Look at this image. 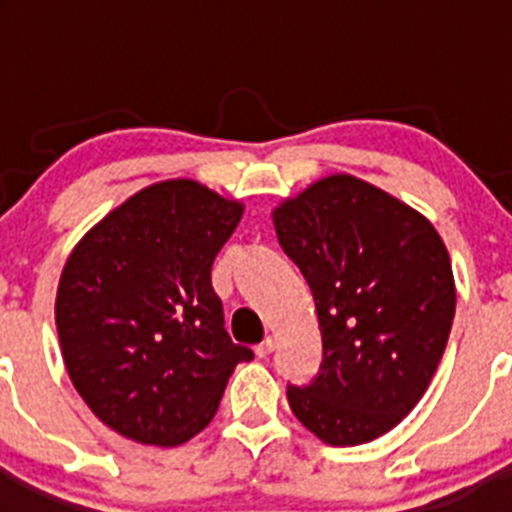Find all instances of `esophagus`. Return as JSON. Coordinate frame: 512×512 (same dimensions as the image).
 <instances>
[{"mask_svg": "<svg viewBox=\"0 0 512 512\" xmlns=\"http://www.w3.org/2000/svg\"><path fill=\"white\" fill-rule=\"evenodd\" d=\"M274 348H277V341H274V338H266V341H261L259 346H256V356H259V359H266V356L271 354V351H274Z\"/></svg>", "mask_w": 512, "mask_h": 512, "instance_id": "1", "label": "esophagus"}]
</instances>
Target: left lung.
I'll use <instances>...</instances> for the list:
<instances>
[{
    "mask_svg": "<svg viewBox=\"0 0 512 512\" xmlns=\"http://www.w3.org/2000/svg\"><path fill=\"white\" fill-rule=\"evenodd\" d=\"M315 297L323 364L289 387L295 418L330 446L392 431L425 395L456 310L449 251L428 217L374 184L330 174L271 212Z\"/></svg>",
    "mask_w": 512,
    "mask_h": 512,
    "instance_id": "1",
    "label": "left lung"
}]
</instances>
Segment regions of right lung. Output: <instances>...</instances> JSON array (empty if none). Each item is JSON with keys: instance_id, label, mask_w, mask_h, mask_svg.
<instances>
[{"instance_id": "add662e5", "label": "right lung", "mask_w": 512, "mask_h": 512, "mask_svg": "<svg viewBox=\"0 0 512 512\" xmlns=\"http://www.w3.org/2000/svg\"><path fill=\"white\" fill-rule=\"evenodd\" d=\"M243 202L194 179L140 189L63 264L56 328L66 372L120 436L179 446L207 428L230 374L253 351L230 341L212 261Z\"/></svg>"}]
</instances>
